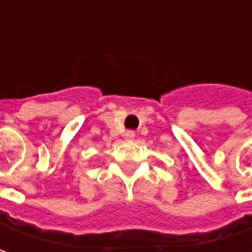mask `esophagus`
I'll return each instance as SVG.
<instances>
[{
	"label": "esophagus",
	"mask_w": 252,
	"mask_h": 252,
	"mask_svg": "<svg viewBox=\"0 0 252 252\" xmlns=\"http://www.w3.org/2000/svg\"><path fill=\"white\" fill-rule=\"evenodd\" d=\"M134 137H136V133H134L133 130H127L126 133H125V139H126L127 141H131Z\"/></svg>",
	"instance_id": "esophagus-1"
}]
</instances>
